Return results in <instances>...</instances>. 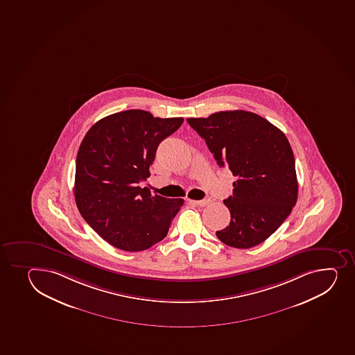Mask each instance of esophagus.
<instances>
[{"label": "esophagus", "instance_id": "1", "mask_svg": "<svg viewBox=\"0 0 355 355\" xmlns=\"http://www.w3.org/2000/svg\"><path fill=\"white\" fill-rule=\"evenodd\" d=\"M190 204H194V205L201 206V207H205L209 205L211 200L209 199H202V200H189Z\"/></svg>", "mask_w": 355, "mask_h": 355}]
</instances>
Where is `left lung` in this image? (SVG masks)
Here are the masks:
<instances>
[{"instance_id":"8db88e82","label":"left lung","mask_w":355,"mask_h":355,"mask_svg":"<svg viewBox=\"0 0 355 355\" xmlns=\"http://www.w3.org/2000/svg\"><path fill=\"white\" fill-rule=\"evenodd\" d=\"M187 123L205 139L221 168L238 180L223 200L230 226L218 230L225 245L248 249L267 240L289 216L298 196L295 157L282 130L245 110H226Z\"/></svg>"}]
</instances>
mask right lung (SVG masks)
I'll return each instance as SVG.
<instances>
[{"label":"right lung","mask_w":355,"mask_h":355,"mask_svg":"<svg viewBox=\"0 0 355 355\" xmlns=\"http://www.w3.org/2000/svg\"><path fill=\"white\" fill-rule=\"evenodd\" d=\"M183 121L129 110L103 117L85 135L76 162L74 198L81 216L110 245L141 252L168 234L184 199L153 196L139 184L150 177L158 144Z\"/></svg>","instance_id":"1"}]
</instances>
